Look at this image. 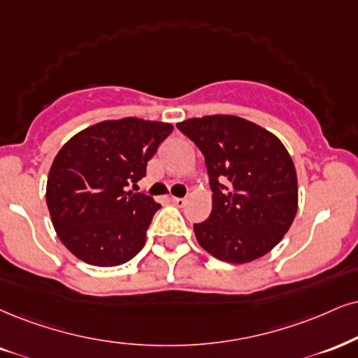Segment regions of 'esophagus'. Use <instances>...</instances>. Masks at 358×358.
<instances>
[{"mask_svg": "<svg viewBox=\"0 0 358 358\" xmlns=\"http://www.w3.org/2000/svg\"><path fill=\"white\" fill-rule=\"evenodd\" d=\"M169 201L172 202V204H174V206H178V207H182V206H186V199H182V197H174V196H172Z\"/></svg>", "mask_w": 358, "mask_h": 358, "instance_id": "1", "label": "esophagus"}]
</instances>
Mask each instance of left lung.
Listing matches in <instances>:
<instances>
[{
	"label": "left lung",
	"mask_w": 358,
	"mask_h": 358,
	"mask_svg": "<svg viewBox=\"0 0 358 358\" xmlns=\"http://www.w3.org/2000/svg\"><path fill=\"white\" fill-rule=\"evenodd\" d=\"M204 154L213 210L194 224L202 249L229 264H247L275 247L299 204L297 172L271 131L231 114L178 122Z\"/></svg>",
	"instance_id": "1"
}]
</instances>
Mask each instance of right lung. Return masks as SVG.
Segmentation results:
<instances>
[{
    "mask_svg": "<svg viewBox=\"0 0 358 358\" xmlns=\"http://www.w3.org/2000/svg\"><path fill=\"white\" fill-rule=\"evenodd\" d=\"M172 129L139 117L103 121L74 134L56 154L46 204L57 237L79 260L114 267L143 249L161 204L127 186L144 178Z\"/></svg>",
    "mask_w": 358,
    "mask_h": 358,
    "instance_id": "add662e5",
    "label": "right lung"
}]
</instances>
